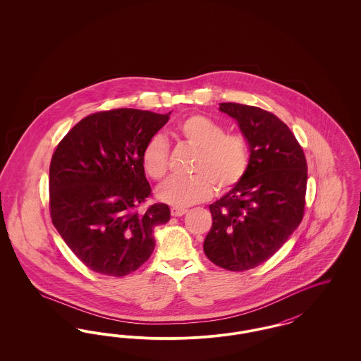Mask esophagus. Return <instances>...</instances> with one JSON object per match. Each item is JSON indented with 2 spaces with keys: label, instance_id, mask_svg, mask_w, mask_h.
<instances>
[{
  "label": "esophagus",
  "instance_id": "34e87169",
  "mask_svg": "<svg viewBox=\"0 0 361 361\" xmlns=\"http://www.w3.org/2000/svg\"><path fill=\"white\" fill-rule=\"evenodd\" d=\"M187 208H181V207H173L172 209H171V214H172V216H183V215H185L187 214Z\"/></svg>",
  "mask_w": 361,
  "mask_h": 361
}]
</instances>
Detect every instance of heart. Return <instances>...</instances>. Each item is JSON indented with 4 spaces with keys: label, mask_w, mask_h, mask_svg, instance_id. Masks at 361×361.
Masks as SVG:
<instances>
[{
    "label": "heart",
    "mask_w": 361,
    "mask_h": 361,
    "mask_svg": "<svg viewBox=\"0 0 361 361\" xmlns=\"http://www.w3.org/2000/svg\"><path fill=\"white\" fill-rule=\"evenodd\" d=\"M177 135L197 149L190 177H173L157 190L159 200L174 207H187L207 200L215 188L227 192L237 187L249 169L250 152L246 137L226 133L224 126L203 116L189 115L177 124ZM169 143L154 134L145 143L140 162L153 180H162L169 171Z\"/></svg>",
    "instance_id": "obj_1"
}]
</instances>
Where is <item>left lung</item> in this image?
Here are the masks:
<instances>
[{
    "label": "left lung",
    "instance_id": "8db88e82",
    "mask_svg": "<svg viewBox=\"0 0 361 361\" xmlns=\"http://www.w3.org/2000/svg\"><path fill=\"white\" fill-rule=\"evenodd\" d=\"M250 149L243 180L209 206L212 227L204 253L215 265L242 272L272 257L300 224L306 204L307 162L291 130L258 106L222 103Z\"/></svg>",
    "mask_w": 361,
    "mask_h": 361
}]
</instances>
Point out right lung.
I'll return each mask as SVG.
<instances>
[{
	"label": "right lung",
	"mask_w": 361,
	"mask_h": 361,
	"mask_svg": "<svg viewBox=\"0 0 361 361\" xmlns=\"http://www.w3.org/2000/svg\"><path fill=\"white\" fill-rule=\"evenodd\" d=\"M169 115L133 108L87 115L52 154V224L93 272L121 277L137 271L154 250L155 226L171 219L164 203L139 212L152 196L140 153Z\"/></svg>",
	"instance_id": "add662e5"
}]
</instances>
